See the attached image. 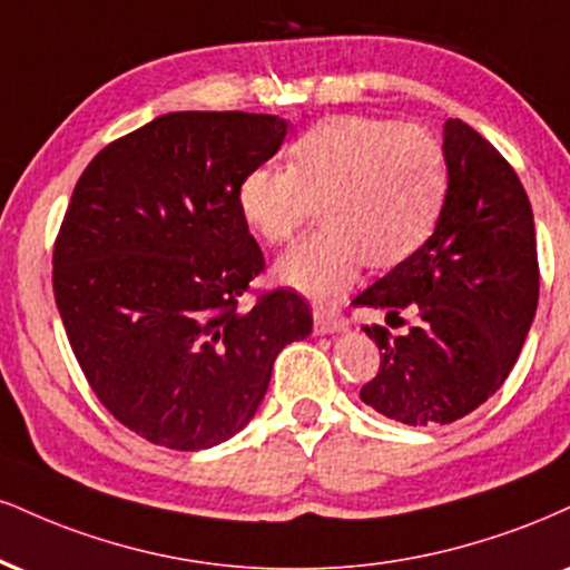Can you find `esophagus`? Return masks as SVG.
<instances>
[{"mask_svg":"<svg viewBox=\"0 0 570 570\" xmlns=\"http://www.w3.org/2000/svg\"><path fill=\"white\" fill-rule=\"evenodd\" d=\"M315 332L318 334H342V332H347V321H345V315H340V313H334V311H324V307H321V311H315Z\"/></svg>","mask_w":570,"mask_h":570,"instance_id":"obj_1","label":"esophagus"}]
</instances>
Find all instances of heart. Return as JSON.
I'll use <instances>...</instances> for the list:
<instances>
[{
	"label": "heart",
	"mask_w": 570,
	"mask_h": 570,
	"mask_svg": "<svg viewBox=\"0 0 570 570\" xmlns=\"http://www.w3.org/2000/svg\"><path fill=\"white\" fill-rule=\"evenodd\" d=\"M449 169L433 132L366 114L328 116L289 146V167L252 169L238 207L267 244H289L318 207L321 228L276 273L315 303H337L358 278L401 265L428 242Z\"/></svg>",
	"instance_id": "1"
}]
</instances>
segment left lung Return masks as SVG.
<instances>
[{
    "instance_id": "obj_1",
    "label": "left lung",
    "mask_w": 570,
    "mask_h": 570,
    "mask_svg": "<svg viewBox=\"0 0 570 570\" xmlns=\"http://www.w3.org/2000/svg\"><path fill=\"white\" fill-rule=\"evenodd\" d=\"M449 190L435 233L353 305L409 332L366 326L380 368L361 401L387 420L433 428L468 416L515 366L539 303L533 212L512 164L470 125L443 127Z\"/></svg>"
}]
</instances>
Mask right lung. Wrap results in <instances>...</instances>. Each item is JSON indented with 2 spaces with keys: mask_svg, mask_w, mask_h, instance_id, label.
Segmentation results:
<instances>
[{
  "mask_svg": "<svg viewBox=\"0 0 570 570\" xmlns=\"http://www.w3.org/2000/svg\"><path fill=\"white\" fill-rule=\"evenodd\" d=\"M284 137L273 114H167L108 142L71 194L52 249L68 342L114 420L164 449L236 435L313 328L284 286L238 305L265 273L238 188Z\"/></svg>",
  "mask_w": 570,
  "mask_h": 570,
  "instance_id": "add662e5",
  "label": "right lung"
}]
</instances>
